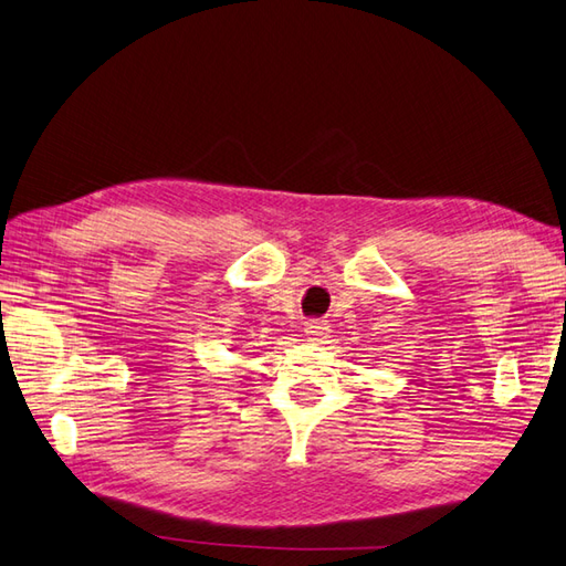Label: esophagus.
Wrapping results in <instances>:
<instances>
[{
	"instance_id": "esophagus-1",
	"label": "esophagus",
	"mask_w": 566,
	"mask_h": 566,
	"mask_svg": "<svg viewBox=\"0 0 566 566\" xmlns=\"http://www.w3.org/2000/svg\"><path fill=\"white\" fill-rule=\"evenodd\" d=\"M328 326L322 319H307L305 322V334L310 340H324Z\"/></svg>"
}]
</instances>
